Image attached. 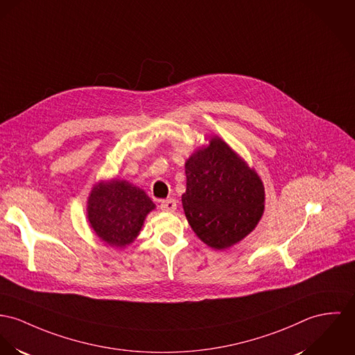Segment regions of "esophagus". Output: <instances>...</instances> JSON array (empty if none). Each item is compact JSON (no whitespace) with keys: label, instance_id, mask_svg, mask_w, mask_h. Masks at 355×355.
<instances>
[{"label":"esophagus","instance_id":"1","mask_svg":"<svg viewBox=\"0 0 355 355\" xmlns=\"http://www.w3.org/2000/svg\"><path fill=\"white\" fill-rule=\"evenodd\" d=\"M161 209H162L164 212H174V211L177 209V202H175V200H173V198L164 200V201L161 202Z\"/></svg>","mask_w":355,"mask_h":355}]
</instances>
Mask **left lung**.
<instances>
[{
	"label": "left lung",
	"instance_id": "8db88e82",
	"mask_svg": "<svg viewBox=\"0 0 355 355\" xmlns=\"http://www.w3.org/2000/svg\"><path fill=\"white\" fill-rule=\"evenodd\" d=\"M182 207L194 234L209 247L239 243L265 211V187L245 159L218 135L185 162Z\"/></svg>",
	"mask_w": 355,
	"mask_h": 355
}]
</instances>
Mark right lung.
<instances>
[{
    "label": "right lung",
    "mask_w": 355,
    "mask_h": 355,
    "mask_svg": "<svg viewBox=\"0 0 355 355\" xmlns=\"http://www.w3.org/2000/svg\"><path fill=\"white\" fill-rule=\"evenodd\" d=\"M155 204L146 191L127 180H101L87 197L86 218L105 245L125 248L135 242Z\"/></svg>",
    "instance_id": "obj_1"
}]
</instances>
